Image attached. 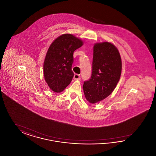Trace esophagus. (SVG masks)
<instances>
[{"mask_svg":"<svg viewBox=\"0 0 156 156\" xmlns=\"http://www.w3.org/2000/svg\"><path fill=\"white\" fill-rule=\"evenodd\" d=\"M74 79L75 80H80V79H81V76H80V75L77 74H75L74 75Z\"/></svg>","mask_w":156,"mask_h":156,"instance_id":"esophagus-1","label":"esophagus"}]
</instances>
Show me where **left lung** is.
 <instances>
[{
	"label": "left lung",
	"mask_w": 156,
	"mask_h": 156,
	"mask_svg": "<svg viewBox=\"0 0 156 156\" xmlns=\"http://www.w3.org/2000/svg\"><path fill=\"white\" fill-rule=\"evenodd\" d=\"M122 59L117 47L104 41L94 45L92 73L83 85V93L90 104H96L110 95L122 73Z\"/></svg>",
	"instance_id": "left-lung-1"
}]
</instances>
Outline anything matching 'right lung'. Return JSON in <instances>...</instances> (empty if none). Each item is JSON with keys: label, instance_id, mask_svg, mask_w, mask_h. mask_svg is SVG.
<instances>
[{"label": "right lung", "instance_id": "add662e5", "mask_svg": "<svg viewBox=\"0 0 156 156\" xmlns=\"http://www.w3.org/2000/svg\"><path fill=\"white\" fill-rule=\"evenodd\" d=\"M83 42L71 34H64L55 38L50 45L43 64L44 76L52 91L59 93L71 83L73 54Z\"/></svg>", "mask_w": 156, "mask_h": 156}]
</instances>
